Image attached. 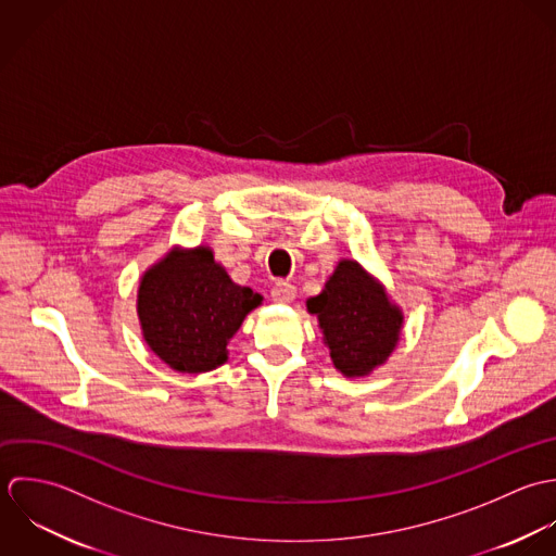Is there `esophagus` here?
<instances>
[{
    "label": "esophagus",
    "instance_id": "1",
    "mask_svg": "<svg viewBox=\"0 0 556 556\" xmlns=\"http://www.w3.org/2000/svg\"><path fill=\"white\" fill-rule=\"evenodd\" d=\"M270 296L277 303H292L296 299V288L292 283H288V281H277L273 286V290H270Z\"/></svg>",
    "mask_w": 556,
    "mask_h": 556
}]
</instances>
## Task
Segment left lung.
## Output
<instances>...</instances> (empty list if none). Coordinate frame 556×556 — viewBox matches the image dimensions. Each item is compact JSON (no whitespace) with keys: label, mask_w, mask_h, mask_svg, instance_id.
<instances>
[{"label":"left lung","mask_w":556,"mask_h":556,"mask_svg":"<svg viewBox=\"0 0 556 556\" xmlns=\"http://www.w3.org/2000/svg\"><path fill=\"white\" fill-rule=\"evenodd\" d=\"M307 309L318 316L334 367L345 376H365L382 365L400 339L402 312L352 260L337 264Z\"/></svg>","instance_id":"8db88e82"}]
</instances>
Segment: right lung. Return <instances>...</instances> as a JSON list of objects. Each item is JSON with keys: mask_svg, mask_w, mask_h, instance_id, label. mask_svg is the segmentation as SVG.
Masks as SVG:
<instances>
[{"mask_svg": "<svg viewBox=\"0 0 556 556\" xmlns=\"http://www.w3.org/2000/svg\"><path fill=\"white\" fill-rule=\"evenodd\" d=\"M260 303V294L229 279L208 247H198L172 251L143 275L137 314L156 356L202 374L227 361V341Z\"/></svg>", "mask_w": 556, "mask_h": 556, "instance_id": "1", "label": "right lung"}]
</instances>
